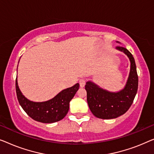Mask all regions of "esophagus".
<instances>
[{"instance_id": "34e87169", "label": "esophagus", "mask_w": 154, "mask_h": 154, "mask_svg": "<svg viewBox=\"0 0 154 154\" xmlns=\"http://www.w3.org/2000/svg\"><path fill=\"white\" fill-rule=\"evenodd\" d=\"M79 84L81 87H84L86 84V80L84 78H81V79H79Z\"/></svg>"}]
</instances>
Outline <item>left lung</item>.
Here are the masks:
<instances>
[{
  "instance_id": "1",
  "label": "left lung",
  "mask_w": 154,
  "mask_h": 154,
  "mask_svg": "<svg viewBox=\"0 0 154 154\" xmlns=\"http://www.w3.org/2000/svg\"><path fill=\"white\" fill-rule=\"evenodd\" d=\"M116 49L123 51L131 60V72L125 88L118 93H111L91 82L85 85L91 111L95 116L103 119H115L125 114L133 104L137 91L138 76L134 57L125 47L117 46Z\"/></svg>"
}]
</instances>
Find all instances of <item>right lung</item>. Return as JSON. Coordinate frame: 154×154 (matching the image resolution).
Here are the masks:
<instances>
[{
	"label": "right lung",
	"mask_w": 154,
	"mask_h": 154,
	"mask_svg": "<svg viewBox=\"0 0 154 154\" xmlns=\"http://www.w3.org/2000/svg\"><path fill=\"white\" fill-rule=\"evenodd\" d=\"M79 84L63 90L54 98L46 102L35 103L23 96L16 79V93L18 101L30 117L39 122L51 123L63 119L69 110L70 102L79 89Z\"/></svg>",
	"instance_id": "obj_1"
}]
</instances>
